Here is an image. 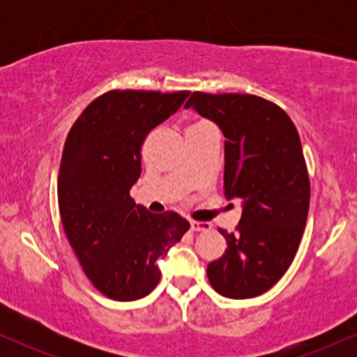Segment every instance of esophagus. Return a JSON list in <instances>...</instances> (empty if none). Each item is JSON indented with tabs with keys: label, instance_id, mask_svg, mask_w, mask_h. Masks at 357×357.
<instances>
[{
	"label": "esophagus",
	"instance_id": "obj_1",
	"mask_svg": "<svg viewBox=\"0 0 357 357\" xmlns=\"http://www.w3.org/2000/svg\"><path fill=\"white\" fill-rule=\"evenodd\" d=\"M190 227H191L192 231H208V230H211L210 223H204V221H196V220L190 221Z\"/></svg>",
	"mask_w": 357,
	"mask_h": 357
}]
</instances>
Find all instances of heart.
Here are the masks:
<instances>
[{"label": "heart", "instance_id": "obj_1", "mask_svg": "<svg viewBox=\"0 0 357 357\" xmlns=\"http://www.w3.org/2000/svg\"><path fill=\"white\" fill-rule=\"evenodd\" d=\"M199 126H206V124H196L195 127H199Z\"/></svg>", "mask_w": 357, "mask_h": 357}]
</instances>
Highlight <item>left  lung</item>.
<instances>
[{
	"label": "left lung",
	"mask_w": 357,
	"mask_h": 357,
	"mask_svg": "<svg viewBox=\"0 0 357 357\" xmlns=\"http://www.w3.org/2000/svg\"><path fill=\"white\" fill-rule=\"evenodd\" d=\"M184 107L227 137L225 195L243 202L235 233L220 230L227 250L208 280L223 297H257L280 280L304 235L310 181L301 137L284 109L252 93L192 92Z\"/></svg>",
	"instance_id": "1"
}]
</instances>
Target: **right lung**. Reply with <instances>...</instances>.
<instances>
[{"label": "right lung", "mask_w": 357, "mask_h": 357, "mask_svg": "<svg viewBox=\"0 0 357 357\" xmlns=\"http://www.w3.org/2000/svg\"><path fill=\"white\" fill-rule=\"evenodd\" d=\"M188 90H109L65 139L59 208L85 275L112 301H137L161 278L158 261L190 230L178 213H149L130 198L147 134L183 105Z\"/></svg>", "instance_id": "1"}]
</instances>
